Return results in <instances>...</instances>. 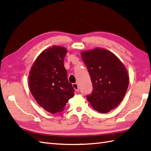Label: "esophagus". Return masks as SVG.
Here are the masks:
<instances>
[{"label": "esophagus", "instance_id": "34e87169", "mask_svg": "<svg viewBox=\"0 0 151 151\" xmlns=\"http://www.w3.org/2000/svg\"><path fill=\"white\" fill-rule=\"evenodd\" d=\"M73 88H74L76 91H79V86L78 85V83H73Z\"/></svg>", "mask_w": 151, "mask_h": 151}]
</instances>
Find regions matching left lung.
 Returning a JSON list of instances; mask_svg holds the SVG:
<instances>
[{
    "mask_svg": "<svg viewBox=\"0 0 151 151\" xmlns=\"http://www.w3.org/2000/svg\"><path fill=\"white\" fill-rule=\"evenodd\" d=\"M93 84L87 99L94 109L107 113L116 107L124 98L129 86L127 69L113 52L103 48L82 51Z\"/></svg>",
    "mask_w": 151,
    "mask_h": 151,
    "instance_id": "8db88e82",
    "label": "left lung"
}]
</instances>
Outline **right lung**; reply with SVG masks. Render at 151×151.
Here are the masks:
<instances>
[{"label": "right lung", "instance_id": "1", "mask_svg": "<svg viewBox=\"0 0 151 151\" xmlns=\"http://www.w3.org/2000/svg\"><path fill=\"white\" fill-rule=\"evenodd\" d=\"M66 48L54 45L38 56L28 76L29 86L38 104L49 113L64 109L74 96L75 89L68 79L64 59Z\"/></svg>", "mask_w": 151, "mask_h": 151}]
</instances>
